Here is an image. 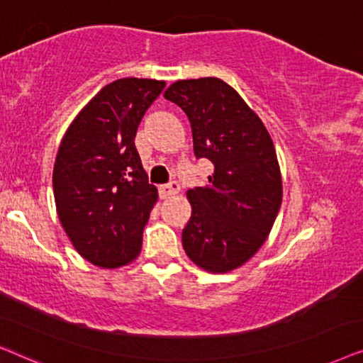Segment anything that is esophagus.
I'll list each match as a JSON object with an SVG mask.
<instances>
[{
	"instance_id": "obj_1",
	"label": "esophagus",
	"mask_w": 363,
	"mask_h": 363,
	"mask_svg": "<svg viewBox=\"0 0 363 363\" xmlns=\"http://www.w3.org/2000/svg\"><path fill=\"white\" fill-rule=\"evenodd\" d=\"M179 189H181V187H179V182L177 181H171V182H167V184L161 186V189H159V191H161V196L162 197H169V196L177 194Z\"/></svg>"
}]
</instances>
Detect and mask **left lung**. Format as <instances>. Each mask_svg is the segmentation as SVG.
<instances>
[{"label":"left lung","instance_id":"obj_1","mask_svg":"<svg viewBox=\"0 0 363 363\" xmlns=\"http://www.w3.org/2000/svg\"><path fill=\"white\" fill-rule=\"evenodd\" d=\"M164 98L184 111L197 159L214 164L207 186L187 191L182 247L209 272H229L265 242L282 204L274 143L259 116L219 77L182 79Z\"/></svg>","mask_w":363,"mask_h":363}]
</instances>
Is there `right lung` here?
<instances>
[{"label": "right lung", "mask_w": 363, "mask_h": 363, "mask_svg": "<svg viewBox=\"0 0 363 363\" xmlns=\"http://www.w3.org/2000/svg\"><path fill=\"white\" fill-rule=\"evenodd\" d=\"M164 86L138 77L104 86L76 116L57 151V216L77 252L99 267H121L141 250L157 189L149 184L134 138Z\"/></svg>", "instance_id": "right-lung-1"}]
</instances>
